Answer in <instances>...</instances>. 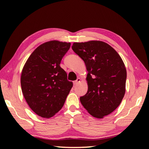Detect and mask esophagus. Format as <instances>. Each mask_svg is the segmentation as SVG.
Wrapping results in <instances>:
<instances>
[{
    "label": "esophagus",
    "instance_id": "esophagus-1",
    "mask_svg": "<svg viewBox=\"0 0 149 149\" xmlns=\"http://www.w3.org/2000/svg\"><path fill=\"white\" fill-rule=\"evenodd\" d=\"M80 81H81L80 78H77V80H75V81H74V85H77L78 84H79Z\"/></svg>",
    "mask_w": 149,
    "mask_h": 149
}]
</instances>
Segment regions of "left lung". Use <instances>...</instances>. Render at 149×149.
<instances>
[{"instance_id":"8db88e82","label":"left lung","mask_w":149,"mask_h":149,"mask_svg":"<svg viewBox=\"0 0 149 149\" xmlns=\"http://www.w3.org/2000/svg\"><path fill=\"white\" fill-rule=\"evenodd\" d=\"M72 50L84 60L88 90L80 97L93 117L103 118L118 107L124 97L127 72L122 58L104 42H74Z\"/></svg>"}]
</instances>
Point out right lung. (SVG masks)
Listing matches in <instances>:
<instances>
[{
	"label": "right lung",
	"mask_w": 149,
	"mask_h": 149,
	"mask_svg": "<svg viewBox=\"0 0 149 149\" xmlns=\"http://www.w3.org/2000/svg\"><path fill=\"white\" fill-rule=\"evenodd\" d=\"M70 42L50 41L30 55L21 75V87L29 107L39 116L49 118L61 109L73 83L60 64Z\"/></svg>",
	"instance_id": "right-lung-1"
}]
</instances>
